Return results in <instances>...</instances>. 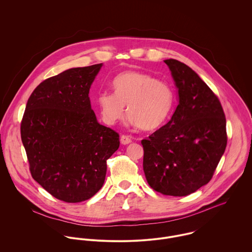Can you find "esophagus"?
I'll return each instance as SVG.
<instances>
[{
	"label": "esophagus",
	"mask_w": 252,
	"mask_h": 252,
	"mask_svg": "<svg viewBox=\"0 0 252 252\" xmlns=\"http://www.w3.org/2000/svg\"><path fill=\"white\" fill-rule=\"evenodd\" d=\"M120 142L122 144H129L132 143V138L130 136H126V135H122L120 138Z\"/></svg>",
	"instance_id": "1"
}]
</instances>
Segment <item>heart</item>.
<instances>
[{"label": "heart", "instance_id": "1", "mask_svg": "<svg viewBox=\"0 0 252 252\" xmlns=\"http://www.w3.org/2000/svg\"><path fill=\"white\" fill-rule=\"evenodd\" d=\"M112 88L114 93L102 92L97 100L102 117L109 125L124 117L127 106V114L134 125L153 131L167 121L173 109V88L149 73L121 72L114 77Z\"/></svg>", "mask_w": 252, "mask_h": 252}]
</instances>
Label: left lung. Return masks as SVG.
I'll return each instance as SVG.
<instances>
[{"label": "left lung", "instance_id": "8db88e82", "mask_svg": "<svg viewBox=\"0 0 252 252\" xmlns=\"http://www.w3.org/2000/svg\"><path fill=\"white\" fill-rule=\"evenodd\" d=\"M179 89L171 120L142 141L149 186L169 196H187L212 180L227 145L219 99L201 77L175 59L164 61Z\"/></svg>", "mask_w": 252, "mask_h": 252}]
</instances>
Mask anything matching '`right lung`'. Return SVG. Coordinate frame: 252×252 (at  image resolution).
<instances>
[{
  "label": "right lung",
  "instance_id": "obj_1",
  "mask_svg": "<svg viewBox=\"0 0 252 252\" xmlns=\"http://www.w3.org/2000/svg\"><path fill=\"white\" fill-rule=\"evenodd\" d=\"M103 64L51 76L31 94L21 140L33 179L56 199L78 203L103 186L119 134L98 123L89 89Z\"/></svg>",
  "mask_w": 252,
  "mask_h": 252
}]
</instances>
